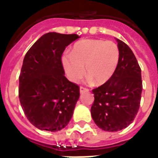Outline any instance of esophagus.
Listing matches in <instances>:
<instances>
[{
	"mask_svg": "<svg viewBox=\"0 0 158 158\" xmlns=\"http://www.w3.org/2000/svg\"><path fill=\"white\" fill-rule=\"evenodd\" d=\"M79 91H80V93H83L84 92H88L89 89H88V88H83V87H80V88H79Z\"/></svg>",
	"mask_w": 158,
	"mask_h": 158,
	"instance_id": "34e87169",
	"label": "esophagus"
}]
</instances>
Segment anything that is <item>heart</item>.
I'll use <instances>...</instances> for the list:
<instances>
[{
    "instance_id": "heart-1",
    "label": "heart",
    "mask_w": 158,
    "mask_h": 158,
    "mask_svg": "<svg viewBox=\"0 0 158 158\" xmlns=\"http://www.w3.org/2000/svg\"><path fill=\"white\" fill-rule=\"evenodd\" d=\"M120 58V50L115 42L87 39L76 42L70 55L61 57V63L68 78L77 82L85 74L97 85L109 81L114 74Z\"/></svg>"
}]
</instances>
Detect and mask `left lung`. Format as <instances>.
Wrapping results in <instances>:
<instances>
[{"label": "left lung", "instance_id": "8db88e82", "mask_svg": "<svg viewBox=\"0 0 158 158\" xmlns=\"http://www.w3.org/2000/svg\"><path fill=\"white\" fill-rule=\"evenodd\" d=\"M120 58L114 74L103 85L92 90V119L106 131L127 127L136 116L142 93L141 70L129 46L117 39Z\"/></svg>", "mask_w": 158, "mask_h": 158}]
</instances>
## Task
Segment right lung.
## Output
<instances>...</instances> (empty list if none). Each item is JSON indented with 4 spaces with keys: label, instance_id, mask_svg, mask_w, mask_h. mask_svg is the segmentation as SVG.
<instances>
[{
    "label": "right lung",
    "instance_id": "right-lung-1",
    "mask_svg": "<svg viewBox=\"0 0 158 158\" xmlns=\"http://www.w3.org/2000/svg\"><path fill=\"white\" fill-rule=\"evenodd\" d=\"M76 34L48 32L26 53L19 97L26 117L41 131H57L69 123L79 98V86L65 77L61 55Z\"/></svg>",
    "mask_w": 158,
    "mask_h": 158
}]
</instances>
